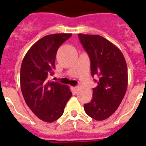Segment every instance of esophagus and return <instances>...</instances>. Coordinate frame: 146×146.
Returning <instances> with one entry per match:
<instances>
[{
	"instance_id": "esophagus-1",
	"label": "esophagus",
	"mask_w": 146,
	"mask_h": 146,
	"mask_svg": "<svg viewBox=\"0 0 146 146\" xmlns=\"http://www.w3.org/2000/svg\"><path fill=\"white\" fill-rule=\"evenodd\" d=\"M74 88V92H75V93H77V91L79 90V87H78V86H76V87H74V88Z\"/></svg>"
}]
</instances>
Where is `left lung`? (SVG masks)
<instances>
[{
  "instance_id": "obj_1",
  "label": "left lung",
  "mask_w": 146,
  "mask_h": 146,
  "mask_svg": "<svg viewBox=\"0 0 146 146\" xmlns=\"http://www.w3.org/2000/svg\"><path fill=\"white\" fill-rule=\"evenodd\" d=\"M79 39L91 60L92 77H98L91 102L85 112L96 121H103L116 111L126 94L128 72L121 50L99 35L79 33ZM96 82V80H95Z\"/></svg>"
}]
</instances>
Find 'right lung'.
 <instances>
[{
  "instance_id": "obj_1",
  "label": "right lung",
  "mask_w": 146,
  "mask_h": 146,
  "mask_svg": "<svg viewBox=\"0 0 146 146\" xmlns=\"http://www.w3.org/2000/svg\"><path fill=\"white\" fill-rule=\"evenodd\" d=\"M71 33L45 36L32 46L22 62L20 87L28 108L39 119L51 123L61 116L72 93L69 86L47 78L53 74L58 49Z\"/></svg>"
}]
</instances>
